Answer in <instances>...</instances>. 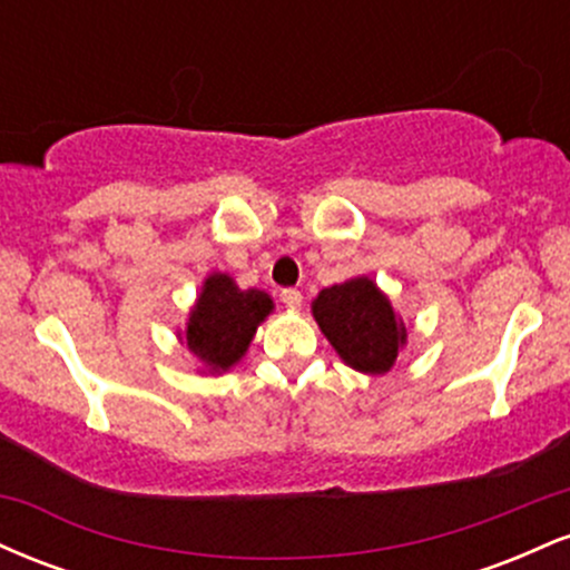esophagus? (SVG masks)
Returning a JSON list of instances; mask_svg holds the SVG:
<instances>
[{"label": "esophagus", "instance_id": "34e87169", "mask_svg": "<svg viewBox=\"0 0 570 570\" xmlns=\"http://www.w3.org/2000/svg\"><path fill=\"white\" fill-rule=\"evenodd\" d=\"M281 303H284L286 307H292V311H297L299 305H303V292H297V289H281Z\"/></svg>", "mask_w": 570, "mask_h": 570}]
</instances>
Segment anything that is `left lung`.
I'll return each instance as SVG.
<instances>
[{
    "label": "left lung",
    "mask_w": 570,
    "mask_h": 570,
    "mask_svg": "<svg viewBox=\"0 0 570 570\" xmlns=\"http://www.w3.org/2000/svg\"><path fill=\"white\" fill-rule=\"evenodd\" d=\"M313 316L340 358L370 375L389 372L407 340L394 307L370 278H351L324 289L313 303Z\"/></svg>",
    "instance_id": "left-lung-1"
}]
</instances>
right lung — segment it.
Segmentation results:
<instances>
[{
  "mask_svg": "<svg viewBox=\"0 0 570 570\" xmlns=\"http://www.w3.org/2000/svg\"><path fill=\"white\" fill-rule=\"evenodd\" d=\"M273 311V299L259 289H238L230 276L206 278L189 313L187 348L214 372L230 370L244 356L257 326Z\"/></svg>",
  "mask_w": 570,
  "mask_h": 570,
  "instance_id": "add662e5",
  "label": "right lung"
}]
</instances>
